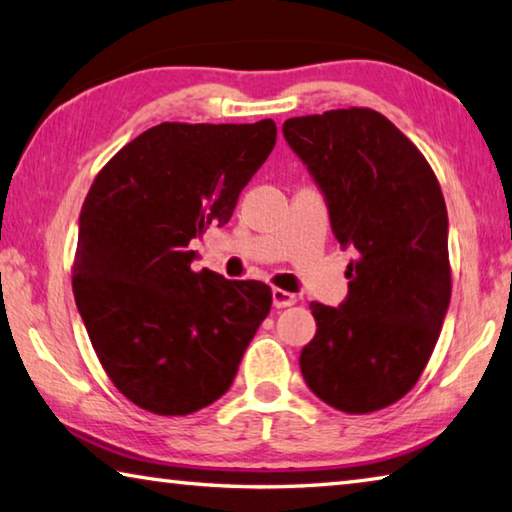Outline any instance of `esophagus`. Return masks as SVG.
Here are the masks:
<instances>
[{
    "label": "esophagus",
    "mask_w": 512,
    "mask_h": 512,
    "mask_svg": "<svg viewBox=\"0 0 512 512\" xmlns=\"http://www.w3.org/2000/svg\"><path fill=\"white\" fill-rule=\"evenodd\" d=\"M272 301H274L276 308H290V306H294V303H297L299 299H297V294L285 292V290H281V288H274V290H272Z\"/></svg>",
    "instance_id": "obj_1"
}]
</instances>
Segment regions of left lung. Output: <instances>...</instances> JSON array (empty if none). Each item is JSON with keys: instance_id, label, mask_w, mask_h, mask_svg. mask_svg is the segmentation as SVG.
<instances>
[{"instance_id": "left-lung-1", "label": "left lung", "mask_w": 512, "mask_h": 512, "mask_svg": "<svg viewBox=\"0 0 512 512\" xmlns=\"http://www.w3.org/2000/svg\"><path fill=\"white\" fill-rule=\"evenodd\" d=\"M283 137L324 195L348 263L337 308L312 301L303 380L326 405L369 414L418 382L452 294L447 209L434 170L387 116L366 107L288 119Z\"/></svg>"}]
</instances>
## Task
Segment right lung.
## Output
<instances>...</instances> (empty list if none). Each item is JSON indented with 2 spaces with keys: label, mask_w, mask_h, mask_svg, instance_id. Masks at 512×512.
I'll list each match as a JSON object with an SVG mask.
<instances>
[{
  "label": "right lung",
  "mask_w": 512,
  "mask_h": 512,
  "mask_svg": "<svg viewBox=\"0 0 512 512\" xmlns=\"http://www.w3.org/2000/svg\"><path fill=\"white\" fill-rule=\"evenodd\" d=\"M276 143L258 123H159L96 175L80 211L74 297L114 387L159 416L229 391L272 290L193 272L191 240L224 227Z\"/></svg>",
  "instance_id": "1"
}]
</instances>
